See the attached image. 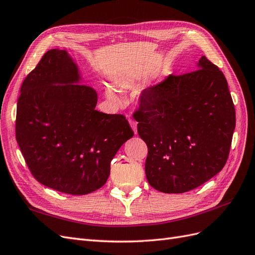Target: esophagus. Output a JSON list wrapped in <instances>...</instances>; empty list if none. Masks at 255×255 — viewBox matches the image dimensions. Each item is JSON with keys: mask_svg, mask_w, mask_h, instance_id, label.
Instances as JSON below:
<instances>
[{"mask_svg": "<svg viewBox=\"0 0 255 255\" xmlns=\"http://www.w3.org/2000/svg\"><path fill=\"white\" fill-rule=\"evenodd\" d=\"M128 121H129V124H130L131 128H132V130H133V132L136 134V132H137V130H136V122L134 120H132V119H128Z\"/></svg>", "mask_w": 255, "mask_h": 255, "instance_id": "34e87169", "label": "esophagus"}]
</instances>
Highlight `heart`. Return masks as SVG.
Listing matches in <instances>:
<instances>
[{
  "label": "heart",
  "mask_w": 255,
  "mask_h": 255,
  "mask_svg": "<svg viewBox=\"0 0 255 255\" xmlns=\"http://www.w3.org/2000/svg\"><path fill=\"white\" fill-rule=\"evenodd\" d=\"M108 96L113 98V100H118V95L116 92L113 91V90H108Z\"/></svg>",
  "instance_id": "b5f03b06"
}]
</instances>
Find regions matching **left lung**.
Segmentation results:
<instances>
[{"instance_id":"obj_1","label":"left lung","mask_w":255,"mask_h":255,"mask_svg":"<svg viewBox=\"0 0 255 255\" xmlns=\"http://www.w3.org/2000/svg\"><path fill=\"white\" fill-rule=\"evenodd\" d=\"M195 71L169 75L139 95L133 118L148 153V183L162 193L200 186L226 165L235 129L227 79L202 56Z\"/></svg>"}]
</instances>
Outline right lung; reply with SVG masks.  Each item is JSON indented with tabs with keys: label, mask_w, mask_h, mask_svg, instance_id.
<instances>
[{
	"label": "right lung",
	"mask_w": 255,
	"mask_h": 255,
	"mask_svg": "<svg viewBox=\"0 0 255 255\" xmlns=\"http://www.w3.org/2000/svg\"><path fill=\"white\" fill-rule=\"evenodd\" d=\"M78 80L67 51H47L22 83L15 117V138L31 175L70 195L101 188L111 160L134 134L123 114L97 111L96 92L72 85Z\"/></svg>",
	"instance_id": "add662e5"
}]
</instances>
